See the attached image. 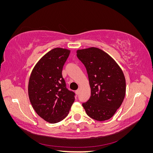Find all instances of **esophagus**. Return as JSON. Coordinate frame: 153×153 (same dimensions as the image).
<instances>
[{"instance_id":"34e87169","label":"esophagus","mask_w":153,"mask_h":153,"mask_svg":"<svg viewBox=\"0 0 153 153\" xmlns=\"http://www.w3.org/2000/svg\"><path fill=\"white\" fill-rule=\"evenodd\" d=\"M79 92H80V90L78 89V90H76V91H75V93H76V95H78V94H79Z\"/></svg>"}]
</instances>
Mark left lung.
Here are the masks:
<instances>
[{"instance_id": "obj_1", "label": "left lung", "mask_w": 153, "mask_h": 153, "mask_svg": "<svg viewBox=\"0 0 153 153\" xmlns=\"http://www.w3.org/2000/svg\"><path fill=\"white\" fill-rule=\"evenodd\" d=\"M77 57L86 68L91 97L83 103L87 114L98 121L112 117L126 94V80L121 68L102 50L91 47L76 51Z\"/></svg>"}]
</instances>
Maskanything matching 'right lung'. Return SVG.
Returning <instances> with one entry per match:
<instances>
[{
	"instance_id": "1",
	"label": "right lung",
	"mask_w": 153,
	"mask_h": 153,
	"mask_svg": "<svg viewBox=\"0 0 153 153\" xmlns=\"http://www.w3.org/2000/svg\"><path fill=\"white\" fill-rule=\"evenodd\" d=\"M71 51L55 48L40 59L29 78L28 94L36 112L45 121L57 123L65 118L75 101L62 75Z\"/></svg>"
}]
</instances>
